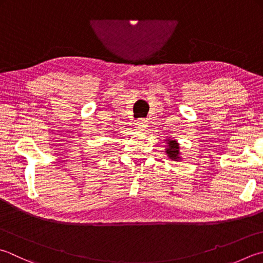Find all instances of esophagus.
I'll use <instances>...</instances> for the list:
<instances>
[{"instance_id":"obj_1","label":"esophagus","mask_w":263,"mask_h":263,"mask_svg":"<svg viewBox=\"0 0 263 263\" xmlns=\"http://www.w3.org/2000/svg\"><path fill=\"white\" fill-rule=\"evenodd\" d=\"M136 126H137L138 129L142 130V132H144V130H146V128L148 126V122H147L146 119L141 118V119H138V120H137Z\"/></svg>"}]
</instances>
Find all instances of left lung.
Returning a JSON list of instances; mask_svg holds the SVG:
<instances>
[{
	"instance_id": "obj_1",
	"label": "left lung",
	"mask_w": 263,
	"mask_h": 263,
	"mask_svg": "<svg viewBox=\"0 0 263 263\" xmlns=\"http://www.w3.org/2000/svg\"><path fill=\"white\" fill-rule=\"evenodd\" d=\"M167 142H168V145H170V147L166 150L168 156H170L171 159H174V160L178 159V144L175 141L167 140Z\"/></svg>"
}]
</instances>
